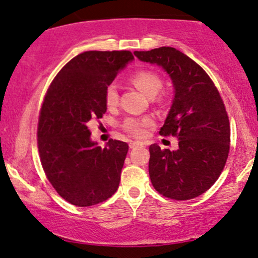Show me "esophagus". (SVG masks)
Masks as SVG:
<instances>
[{"label": "esophagus", "instance_id": "obj_1", "mask_svg": "<svg viewBox=\"0 0 258 258\" xmlns=\"http://www.w3.org/2000/svg\"><path fill=\"white\" fill-rule=\"evenodd\" d=\"M128 146H130V148H131V149H133V148H136V147L143 146V143H141V142H130Z\"/></svg>", "mask_w": 258, "mask_h": 258}]
</instances>
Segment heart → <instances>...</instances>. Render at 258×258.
I'll return each mask as SVG.
<instances>
[{"label":"heart","instance_id":"obj_1","mask_svg":"<svg viewBox=\"0 0 258 258\" xmlns=\"http://www.w3.org/2000/svg\"><path fill=\"white\" fill-rule=\"evenodd\" d=\"M128 80L138 91L146 94L148 98H154V97L158 96L162 86H164L161 76L158 73L152 72V70H138V72L133 73ZM155 102L160 106L165 104V99L162 97L155 98ZM104 103L108 109L116 108L117 104H119V91H117V87L114 84L109 85L105 88ZM153 126L154 120L148 116L126 117L123 120L122 125H121L123 131L133 136V137H144L147 135L148 130L152 128Z\"/></svg>","mask_w":258,"mask_h":258}]
</instances>
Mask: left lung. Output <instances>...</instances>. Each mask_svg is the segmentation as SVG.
<instances>
[{
    "label": "left lung",
    "mask_w": 258,
    "mask_h": 258,
    "mask_svg": "<svg viewBox=\"0 0 258 258\" xmlns=\"http://www.w3.org/2000/svg\"><path fill=\"white\" fill-rule=\"evenodd\" d=\"M171 76L174 99L160 135L178 138V149L149 147V176L156 191L189 200L211 188L226 165L230 125L221 94L199 64L173 47L135 52Z\"/></svg>",
    "instance_id": "1"
}]
</instances>
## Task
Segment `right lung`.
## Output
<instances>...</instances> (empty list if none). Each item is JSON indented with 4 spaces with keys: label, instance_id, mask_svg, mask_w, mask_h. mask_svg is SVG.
I'll use <instances>...</instances> for the list:
<instances>
[{
    "label": "right lung",
    "instance_id": "add662e5",
    "mask_svg": "<svg viewBox=\"0 0 258 258\" xmlns=\"http://www.w3.org/2000/svg\"><path fill=\"white\" fill-rule=\"evenodd\" d=\"M133 54L87 51L61 68L47 90L38 114L37 147L47 179L75 206L97 205L119 188L128 144L91 141L88 123L106 111L105 88Z\"/></svg>",
    "mask_w": 258,
    "mask_h": 258
}]
</instances>
